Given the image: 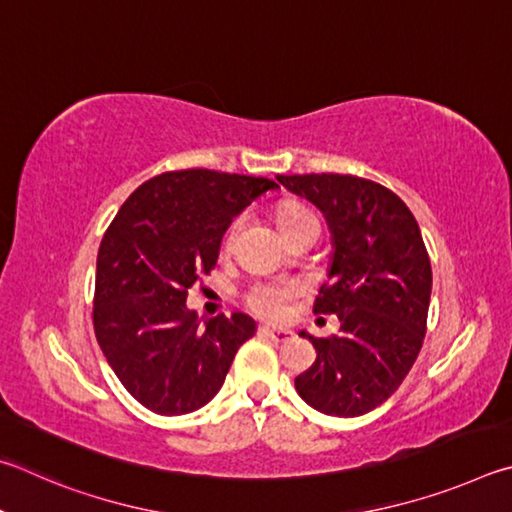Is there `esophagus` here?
<instances>
[{
    "label": "esophagus",
    "mask_w": 512,
    "mask_h": 512,
    "mask_svg": "<svg viewBox=\"0 0 512 512\" xmlns=\"http://www.w3.org/2000/svg\"><path fill=\"white\" fill-rule=\"evenodd\" d=\"M258 333L270 337L274 344H283V342H290V339H294L292 330H283V328L276 330V328H270V326H261V328H258Z\"/></svg>",
    "instance_id": "esophagus-1"
}]
</instances>
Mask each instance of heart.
Masks as SVG:
<instances>
[{
	"label": "heart",
	"mask_w": 512,
	"mask_h": 512,
	"mask_svg": "<svg viewBox=\"0 0 512 512\" xmlns=\"http://www.w3.org/2000/svg\"><path fill=\"white\" fill-rule=\"evenodd\" d=\"M240 222H242L240 218H233L227 227V233H224V245L227 247L231 245L233 238H236ZM276 222H279V227H281L285 238L292 236L294 231L308 227V224H319L317 215L299 202L281 204L279 209H276ZM299 292H301V283L292 281V279L258 281L245 292V306L258 317L279 321L288 315L290 303Z\"/></svg>",
	"instance_id": "obj_1"
}]
</instances>
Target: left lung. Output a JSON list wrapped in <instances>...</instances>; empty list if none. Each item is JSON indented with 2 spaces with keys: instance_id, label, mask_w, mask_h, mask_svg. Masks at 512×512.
I'll return each mask as SVG.
<instances>
[{
  "instance_id": "1",
  "label": "left lung",
  "mask_w": 512,
  "mask_h": 512,
  "mask_svg": "<svg viewBox=\"0 0 512 512\" xmlns=\"http://www.w3.org/2000/svg\"><path fill=\"white\" fill-rule=\"evenodd\" d=\"M324 211L333 265L315 315H337L339 335L310 337L317 360L294 380L299 396L328 416L369 414L393 396L423 346L432 263L409 206L357 175H279ZM306 337V333H301Z\"/></svg>"
}]
</instances>
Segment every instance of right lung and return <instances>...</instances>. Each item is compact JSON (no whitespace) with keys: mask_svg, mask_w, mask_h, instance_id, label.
Returning a JSON list of instances; mask_svg holds the SVG:
<instances>
[{"mask_svg":"<svg viewBox=\"0 0 512 512\" xmlns=\"http://www.w3.org/2000/svg\"><path fill=\"white\" fill-rule=\"evenodd\" d=\"M267 177L209 168L168 170L143 182L107 227L96 258L94 333L130 396L159 416L204 407L238 348L254 335L240 312L200 326L188 288L218 263L224 231Z\"/></svg>","mask_w":512,"mask_h":512,"instance_id":"right-lung-1","label":"right lung"}]
</instances>
